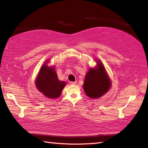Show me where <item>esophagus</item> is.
I'll return each instance as SVG.
<instances>
[{
	"label": "esophagus",
	"mask_w": 148,
	"mask_h": 148,
	"mask_svg": "<svg viewBox=\"0 0 148 148\" xmlns=\"http://www.w3.org/2000/svg\"><path fill=\"white\" fill-rule=\"evenodd\" d=\"M70 84H71V85H74V84H77V82H70Z\"/></svg>",
	"instance_id": "1"
}]
</instances>
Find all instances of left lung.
<instances>
[{
    "label": "left lung",
    "instance_id": "1",
    "mask_svg": "<svg viewBox=\"0 0 148 148\" xmlns=\"http://www.w3.org/2000/svg\"><path fill=\"white\" fill-rule=\"evenodd\" d=\"M110 84L104 66L100 61H98L97 67L90 69L86 75L83 89L88 97L97 99L107 92Z\"/></svg>",
    "mask_w": 148,
    "mask_h": 148
}]
</instances>
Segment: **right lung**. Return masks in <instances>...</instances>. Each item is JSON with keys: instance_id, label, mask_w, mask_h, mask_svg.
Listing matches in <instances>:
<instances>
[{"instance_id": "right-lung-1", "label": "right lung", "mask_w": 148, "mask_h": 148, "mask_svg": "<svg viewBox=\"0 0 148 148\" xmlns=\"http://www.w3.org/2000/svg\"><path fill=\"white\" fill-rule=\"evenodd\" d=\"M65 85V82L58 79L54 68H49L46 64L42 66L36 80L38 90L50 99L59 97Z\"/></svg>"}]
</instances>
